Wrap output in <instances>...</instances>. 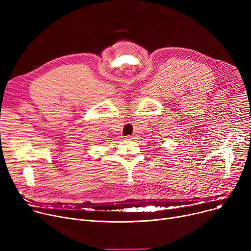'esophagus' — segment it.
<instances>
[{
	"label": "esophagus",
	"mask_w": 251,
	"mask_h": 251,
	"mask_svg": "<svg viewBox=\"0 0 251 251\" xmlns=\"http://www.w3.org/2000/svg\"><path fill=\"white\" fill-rule=\"evenodd\" d=\"M134 138H135L134 136H130V135L126 136V139H127V140H132V139H134Z\"/></svg>",
	"instance_id": "1"
}]
</instances>
